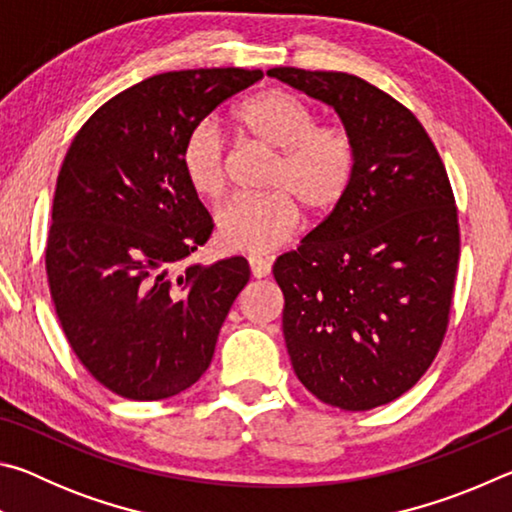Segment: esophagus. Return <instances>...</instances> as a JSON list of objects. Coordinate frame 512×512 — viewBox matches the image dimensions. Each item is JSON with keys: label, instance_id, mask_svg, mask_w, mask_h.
Returning <instances> with one entry per match:
<instances>
[{"label": "esophagus", "instance_id": "1", "mask_svg": "<svg viewBox=\"0 0 512 512\" xmlns=\"http://www.w3.org/2000/svg\"><path fill=\"white\" fill-rule=\"evenodd\" d=\"M248 264H250V271H253L255 277H266L268 273H271V259H266V257L250 255Z\"/></svg>", "mask_w": 512, "mask_h": 512}]
</instances>
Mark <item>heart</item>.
<instances>
[{"label": "heart", "mask_w": 512, "mask_h": 512, "mask_svg": "<svg viewBox=\"0 0 512 512\" xmlns=\"http://www.w3.org/2000/svg\"><path fill=\"white\" fill-rule=\"evenodd\" d=\"M250 142L275 153L264 187L271 194L239 196L216 214V237L230 250L266 253L296 230L300 210L320 216L343 201L357 169V144L341 126H318V115L293 94L264 90L235 110ZM180 167L194 192L216 201L228 185V155L212 121L187 133Z\"/></svg>", "instance_id": "heart-1"}]
</instances>
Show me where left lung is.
I'll list each match as a JSON object with an SVG mask.
<instances>
[{
    "label": "left lung",
    "mask_w": 512,
    "mask_h": 512,
    "mask_svg": "<svg viewBox=\"0 0 512 512\" xmlns=\"http://www.w3.org/2000/svg\"><path fill=\"white\" fill-rule=\"evenodd\" d=\"M327 103L357 144L343 201L277 257L282 332L298 379L343 411L418 384L445 339L461 253L445 164L409 108L345 72H266Z\"/></svg>",
    "instance_id": "1"
}]
</instances>
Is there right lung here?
I'll use <instances>...</instances> for the list:
<instances>
[{
    "instance_id": "1",
    "label": "right lung",
    "mask_w": 512,
    "mask_h": 512,
    "mask_svg": "<svg viewBox=\"0 0 512 512\" xmlns=\"http://www.w3.org/2000/svg\"><path fill=\"white\" fill-rule=\"evenodd\" d=\"M262 76L239 67L151 76L103 103L65 155L45 255L51 298L76 357L126 400H167L196 384L250 280L244 257L183 266L214 223L180 149Z\"/></svg>"
}]
</instances>
